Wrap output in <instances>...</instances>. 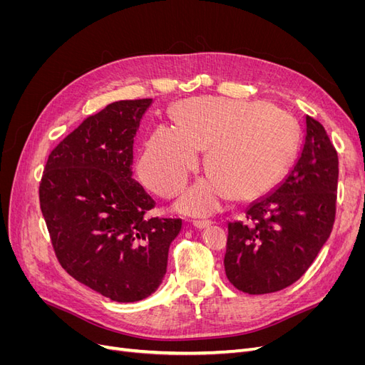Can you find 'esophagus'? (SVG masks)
<instances>
[{"label":"esophagus","mask_w":365,"mask_h":365,"mask_svg":"<svg viewBox=\"0 0 365 365\" xmlns=\"http://www.w3.org/2000/svg\"><path fill=\"white\" fill-rule=\"evenodd\" d=\"M193 225L196 228H205L208 225H212V220H208V219H196V220H193Z\"/></svg>","instance_id":"1"}]
</instances>
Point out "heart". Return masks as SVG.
Listing matches in <instances>:
<instances>
[{"instance_id":"obj_1","label":"heart","mask_w":365,"mask_h":365,"mask_svg":"<svg viewBox=\"0 0 365 365\" xmlns=\"http://www.w3.org/2000/svg\"><path fill=\"white\" fill-rule=\"evenodd\" d=\"M175 126L152 132L138 170L150 190L178 195L200 165L205 150L210 172L184 195L187 213H212L233 193L245 201L277 185L297 155L300 132L284 109L264 102L224 97H197L173 109Z\"/></svg>"}]
</instances>
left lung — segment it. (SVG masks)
Segmentation results:
<instances>
[{"mask_svg": "<svg viewBox=\"0 0 365 365\" xmlns=\"http://www.w3.org/2000/svg\"><path fill=\"white\" fill-rule=\"evenodd\" d=\"M338 153L326 129L306 115L302 155L272 193L252 202L244 220L228 224L225 274L247 294L288 288L311 267L332 233Z\"/></svg>", "mask_w": 365, "mask_h": 365, "instance_id": "8db88e82", "label": "left lung"}]
</instances>
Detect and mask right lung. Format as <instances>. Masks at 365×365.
I'll return each instance as SVG.
<instances>
[{
	"label": "right lung",
	"mask_w": 365,
	"mask_h": 365,
	"mask_svg": "<svg viewBox=\"0 0 365 365\" xmlns=\"http://www.w3.org/2000/svg\"><path fill=\"white\" fill-rule=\"evenodd\" d=\"M152 98L86 117L48 155L41 212L61 267L114 302L158 289L182 220L149 217L155 201L132 178L134 137Z\"/></svg>",
	"instance_id": "right-lung-1"
}]
</instances>
